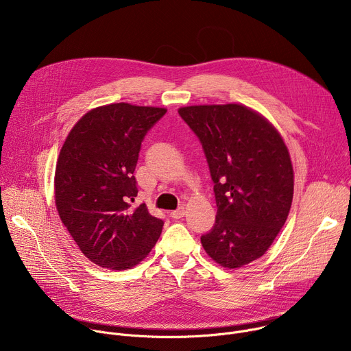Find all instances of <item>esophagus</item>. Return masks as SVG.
Instances as JSON below:
<instances>
[{
  "label": "esophagus",
  "instance_id": "esophagus-1",
  "mask_svg": "<svg viewBox=\"0 0 351 351\" xmlns=\"http://www.w3.org/2000/svg\"><path fill=\"white\" fill-rule=\"evenodd\" d=\"M184 214H186V210H184V207L182 206V207H179L178 210L172 211V213H171V217H172L173 219H180V218H183Z\"/></svg>",
  "mask_w": 351,
  "mask_h": 351
}]
</instances>
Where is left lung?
Returning a JSON list of instances; mask_svg holds the SVG:
<instances>
[{"mask_svg": "<svg viewBox=\"0 0 351 351\" xmlns=\"http://www.w3.org/2000/svg\"><path fill=\"white\" fill-rule=\"evenodd\" d=\"M179 115L202 143L214 182L218 211L202 244L222 267L240 268L265 254L287 219L294 186L287 147L244 106L183 107Z\"/></svg>", "mask_w": 351, "mask_h": 351, "instance_id": "left-lung-1", "label": "left lung"}]
</instances>
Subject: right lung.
<instances>
[{
	"label": "right lung",
	"instance_id": "add662e5",
	"mask_svg": "<svg viewBox=\"0 0 351 351\" xmlns=\"http://www.w3.org/2000/svg\"><path fill=\"white\" fill-rule=\"evenodd\" d=\"M165 108L126 103L88 111L68 134L56 168V204L62 223L94 264L129 269L152 252L164 221L137 195L134 169L141 143Z\"/></svg>",
	"mask_w": 351,
	"mask_h": 351
}]
</instances>
